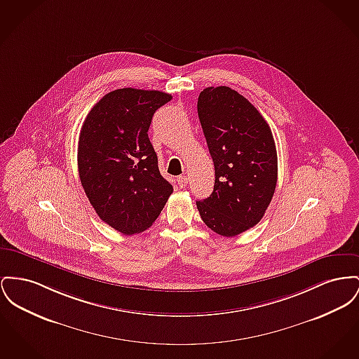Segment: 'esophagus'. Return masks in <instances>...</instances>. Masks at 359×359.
<instances>
[{
    "label": "esophagus",
    "mask_w": 359,
    "mask_h": 359,
    "mask_svg": "<svg viewBox=\"0 0 359 359\" xmlns=\"http://www.w3.org/2000/svg\"><path fill=\"white\" fill-rule=\"evenodd\" d=\"M177 184L183 189V187H187V184H189V179H187V176H184V175H182V176H179L177 179Z\"/></svg>",
    "instance_id": "34e87169"
}]
</instances>
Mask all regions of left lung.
<instances>
[{"label": "left lung", "mask_w": 359, "mask_h": 359, "mask_svg": "<svg viewBox=\"0 0 359 359\" xmlns=\"http://www.w3.org/2000/svg\"><path fill=\"white\" fill-rule=\"evenodd\" d=\"M198 116L215 169L210 196L196 208L212 232L233 237L264 215L278 179L274 137L260 112L229 86L199 93Z\"/></svg>", "instance_id": "8db88e82"}]
</instances>
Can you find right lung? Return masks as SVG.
Returning <instances> with one entry per match:
<instances>
[{
	"label": "right lung",
	"instance_id": "right-lung-1",
	"mask_svg": "<svg viewBox=\"0 0 359 359\" xmlns=\"http://www.w3.org/2000/svg\"><path fill=\"white\" fill-rule=\"evenodd\" d=\"M172 96L122 88L96 103L79 140V175L97 215L118 232L151 226L173 192L160 170L148 130L154 112Z\"/></svg>",
	"mask_w": 359,
	"mask_h": 359
}]
</instances>
